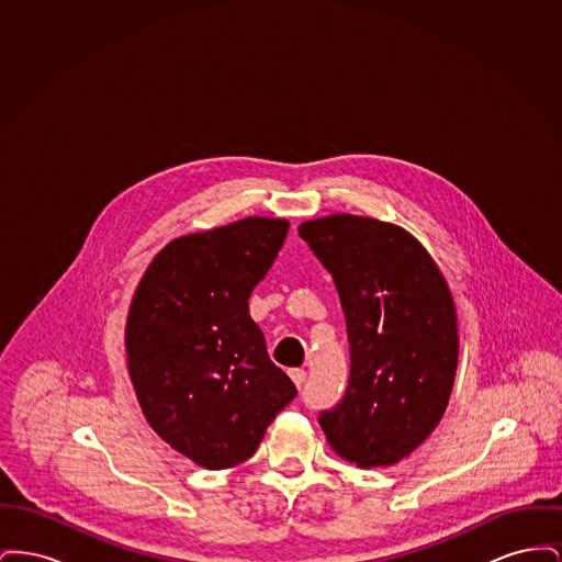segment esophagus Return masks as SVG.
<instances>
[{"label": "esophagus", "instance_id": "34e87169", "mask_svg": "<svg viewBox=\"0 0 562 562\" xmlns=\"http://www.w3.org/2000/svg\"><path fill=\"white\" fill-rule=\"evenodd\" d=\"M289 374H291V379H293V383L296 387H301V385L305 383V376H307V373H305L303 369H291Z\"/></svg>", "mask_w": 562, "mask_h": 562}]
</instances>
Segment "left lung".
Here are the masks:
<instances>
[{"label":"left lung","instance_id":"obj_1","mask_svg":"<svg viewBox=\"0 0 562 562\" xmlns=\"http://www.w3.org/2000/svg\"><path fill=\"white\" fill-rule=\"evenodd\" d=\"M346 314V394L318 417L328 445L360 468L394 465L442 419L459 335L453 294L428 250L398 225L330 214L299 225Z\"/></svg>","mask_w":562,"mask_h":562}]
</instances>
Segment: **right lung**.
Returning a JSON list of instances; mask_svg holds the SVG:
<instances>
[{"label":"right lung","instance_id":"right-lung-1","mask_svg":"<svg viewBox=\"0 0 562 562\" xmlns=\"http://www.w3.org/2000/svg\"><path fill=\"white\" fill-rule=\"evenodd\" d=\"M286 234V218L248 216L177 238L134 293L126 353L138 404L161 440L206 470L252 457L296 396L248 312Z\"/></svg>","mask_w":562,"mask_h":562}]
</instances>
